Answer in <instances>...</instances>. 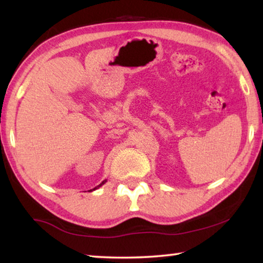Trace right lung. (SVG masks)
I'll use <instances>...</instances> for the list:
<instances>
[{
	"instance_id": "add662e5",
	"label": "right lung",
	"mask_w": 263,
	"mask_h": 263,
	"mask_svg": "<svg viewBox=\"0 0 263 263\" xmlns=\"http://www.w3.org/2000/svg\"><path fill=\"white\" fill-rule=\"evenodd\" d=\"M105 182H106V180H104V181H102V183H100L99 185H97V186H95V188H94V189H91V190H89V191H92V190H95V189H97V188H100V186H102V185H103V184L105 183Z\"/></svg>"
}]
</instances>
